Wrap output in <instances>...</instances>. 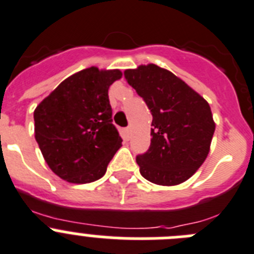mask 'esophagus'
I'll use <instances>...</instances> for the list:
<instances>
[{"label":"esophagus","mask_w":254,"mask_h":254,"mask_svg":"<svg viewBox=\"0 0 254 254\" xmlns=\"http://www.w3.org/2000/svg\"><path fill=\"white\" fill-rule=\"evenodd\" d=\"M130 131H131V129H130V127H125V134H127V138H129V135H130Z\"/></svg>","instance_id":"esophagus-1"}]
</instances>
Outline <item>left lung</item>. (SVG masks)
Masks as SVG:
<instances>
[{
	"label": "left lung",
	"mask_w": 254,
	"mask_h": 254,
	"mask_svg": "<svg viewBox=\"0 0 254 254\" xmlns=\"http://www.w3.org/2000/svg\"><path fill=\"white\" fill-rule=\"evenodd\" d=\"M124 77L153 116L149 149L136 155L140 175L161 186L189 180L209 154L215 131L204 97L155 64L127 69Z\"/></svg>",
	"instance_id": "obj_1"
}]
</instances>
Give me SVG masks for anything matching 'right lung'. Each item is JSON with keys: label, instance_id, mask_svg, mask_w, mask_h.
Listing matches in <instances>:
<instances>
[{"label": "right lung", "instance_id": "right-lung-1", "mask_svg": "<svg viewBox=\"0 0 254 254\" xmlns=\"http://www.w3.org/2000/svg\"><path fill=\"white\" fill-rule=\"evenodd\" d=\"M122 76L119 69L81 70L62 82L34 111L36 143L62 180H99L122 147L109 101V87Z\"/></svg>", "mask_w": 254, "mask_h": 254}]
</instances>
